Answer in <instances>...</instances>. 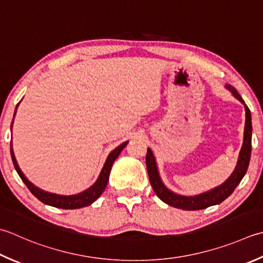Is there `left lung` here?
<instances>
[{
  "instance_id": "obj_1",
  "label": "left lung",
  "mask_w": 263,
  "mask_h": 263,
  "mask_svg": "<svg viewBox=\"0 0 263 263\" xmlns=\"http://www.w3.org/2000/svg\"><path fill=\"white\" fill-rule=\"evenodd\" d=\"M227 89H229L233 95L237 98V99L243 102L245 106L246 111V121H245V130H244V141L243 146H241L237 166H236L235 171L229 177V179L221 186L210 190L208 193L200 194L198 196L194 197H187L181 196V195H177L168 190L164 183L162 182L161 178L157 171L155 157H154L151 149L148 148L147 155H146V165L147 171L149 176V181H151L152 187L154 192L157 196L161 198L164 203L171 205L173 208L187 210V211H196V210H203L212 205L220 204L223 202L226 198H228L231 194L234 193L236 187L238 186L241 179L245 176L246 171H248L250 158H251V149H252V120H251V111L249 107L246 106L243 98L239 96L237 90L234 89L233 86L227 85Z\"/></svg>"
}]
</instances>
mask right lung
I'll return each mask as SVG.
<instances>
[{"label": "right lung", "mask_w": 263, "mask_h": 263, "mask_svg": "<svg viewBox=\"0 0 263 263\" xmlns=\"http://www.w3.org/2000/svg\"><path fill=\"white\" fill-rule=\"evenodd\" d=\"M15 110H17V108H15ZM14 115H15V111H14ZM12 123H11V128H12ZM126 145H127V141L122 143V145L118 146L109 154V155H108L105 165L100 172V176L98 178L93 186L90 187L89 189H86L85 192L77 195H73V196H61V195L46 193V192H43V190H41L40 188L35 187L33 183H30L27 180V178L24 176L23 172L20 171L18 163L15 161L14 154L12 151V143H11V157H12V162H13L15 171H17V173L19 174V177L22 178L23 182L26 184V187L29 189V192L32 193L36 198L46 205H50V206L65 209V210H75V209H81L92 204L96 199L99 198V196L102 193H104V190L107 186L108 179H109V173L112 166V163L115 162V159L118 157V155H120L121 152L125 148Z\"/></svg>", "instance_id": "obj_1"}]
</instances>
